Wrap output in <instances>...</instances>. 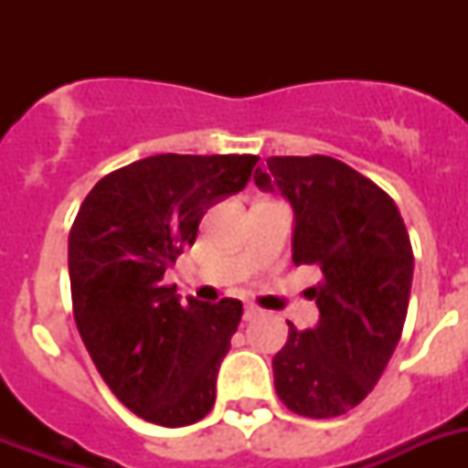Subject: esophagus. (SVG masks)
<instances>
[{
  "mask_svg": "<svg viewBox=\"0 0 468 468\" xmlns=\"http://www.w3.org/2000/svg\"><path fill=\"white\" fill-rule=\"evenodd\" d=\"M260 315V308L257 306H245V313H242V318L245 320H255Z\"/></svg>",
  "mask_w": 468,
  "mask_h": 468,
  "instance_id": "34e87169",
  "label": "esophagus"
}]
</instances>
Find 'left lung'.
Returning <instances> with one entry per match:
<instances>
[{
  "label": "left lung",
  "mask_w": 468,
  "mask_h": 468,
  "mask_svg": "<svg viewBox=\"0 0 468 468\" xmlns=\"http://www.w3.org/2000/svg\"><path fill=\"white\" fill-rule=\"evenodd\" d=\"M255 184L293 206V264H313L320 320L271 359L274 388L292 413L337 418L384 374L406 323L413 248L399 206L381 186L327 155L270 157Z\"/></svg>",
  "instance_id": "left-lung-1"
}]
</instances>
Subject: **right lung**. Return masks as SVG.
I'll use <instances>...</instances> for the list:
<instances>
[{
	"label": "right lung",
	"instance_id": "obj_1",
	"mask_svg": "<svg viewBox=\"0 0 468 468\" xmlns=\"http://www.w3.org/2000/svg\"><path fill=\"white\" fill-rule=\"evenodd\" d=\"M257 155H153L101 176L69 228L72 313L113 396L162 428L201 420L242 303H179L169 264L206 208L250 182Z\"/></svg>",
	"mask_w": 468,
	"mask_h": 468
}]
</instances>
